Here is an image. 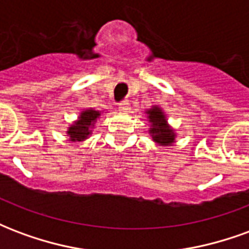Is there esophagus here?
I'll return each mask as SVG.
<instances>
[{"label": "esophagus", "instance_id": "34e87169", "mask_svg": "<svg viewBox=\"0 0 249 249\" xmlns=\"http://www.w3.org/2000/svg\"><path fill=\"white\" fill-rule=\"evenodd\" d=\"M129 109H130V105H129V103L126 101V100H124V101L119 103L120 112H124V113H126V112H129Z\"/></svg>", "mask_w": 249, "mask_h": 249}]
</instances>
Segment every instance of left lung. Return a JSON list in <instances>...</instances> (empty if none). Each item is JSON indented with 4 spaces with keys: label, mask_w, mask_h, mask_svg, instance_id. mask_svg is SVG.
I'll use <instances>...</instances> for the list:
<instances>
[{
    "label": "left lung",
    "mask_w": 249,
    "mask_h": 249,
    "mask_svg": "<svg viewBox=\"0 0 249 249\" xmlns=\"http://www.w3.org/2000/svg\"><path fill=\"white\" fill-rule=\"evenodd\" d=\"M148 114H149V121L152 123L151 133L153 140L159 144H161V145L172 144L173 140H175V135L167 125L165 116L161 112V109L155 107L151 110H148Z\"/></svg>",
    "instance_id": "8db88e82"
}]
</instances>
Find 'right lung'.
<instances>
[{
    "mask_svg": "<svg viewBox=\"0 0 249 249\" xmlns=\"http://www.w3.org/2000/svg\"><path fill=\"white\" fill-rule=\"evenodd\" d=\"M97 110H93V109H88L85 112H82L80 119L77 121L76 124L71 125L69 130H68V135L71 136V141H82L84 139H87V136L90 133V125L98 119Z\"/></svg>",
    "mask_w": 249,
    "mask_h": 249,
    "instance_id": "right-lung-1",
    "label": "right lung"
}]
</instances>
